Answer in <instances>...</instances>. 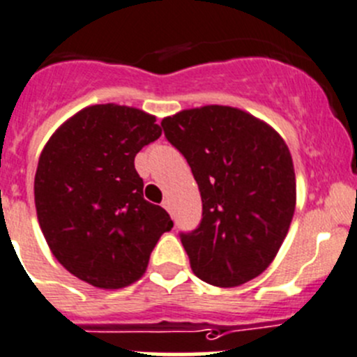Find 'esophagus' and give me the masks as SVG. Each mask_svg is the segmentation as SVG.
Wrapping results in <instances>:
<instances>
[{
    "label": "esophagus",
    "mask_w": 357,
    "mask_h": 357,
    "mask_svg": "<svg viewBox=\"0 0 357 357\" xmlns=\"http://www.w3.org/2000/svg\"><path fill=\"white\" fill-rule=\"evenodd\" d=\"M162 206H165V208L172 213V203H169V199H165V202H162Z\"/></svg>",
    "instance_id": "34e87169"
}]
</instances>
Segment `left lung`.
<instances>
[{
  "label": "left lung",
  "mask_w": 357,
  "mask_h": 357,
  "mask_svg": "<svg viewBox=\"0 0 357 357\" xmlns=\"http://www.w3.org/2000/svg\"><path fill=\"white\" fill-rule=\"evenodd\" d=\"M161 126L202 192V222L181 235L192 271L217 287L249 282L270 266L293 220L289 147L270 124L224 105L176 112Z\"/></svg>",
  "instance_id": "8db88e82"
}]
</instances>
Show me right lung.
Wrapping results in <instances>:
<instances>
[{
    "mask_svg": "<svg viewBox=\"0 0 357 357\" xmlns=\"http://www.w3.org/2000/svg\"><path fill=\"white\" fill-rule=\"evenodd\" d=\"M161 137L155 115L126 105H91L54 131L35 175L40 227L54 257L100 289L140 280L168 212L144 199L135 155Z\"/></svg>",
    "mask_w": 357,
    "mask_h": 357,
    "instance_id": "obj_1",
    "label": "right lung"
}]
</instances>
